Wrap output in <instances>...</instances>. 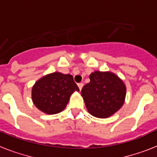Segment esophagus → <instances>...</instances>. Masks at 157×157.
Instances as JSON below:
<instances>
[{"mask_svg":"<svg viewBox=\"0 0 157 157\" xmlns=\"http://www.w3.org/2000/svg\"><path fill=\"white\" fill-rule=\"evenodd\" d=\"M77 85H78V87H79V89H80V90H82L83 85H83V83H79V84Z\"/></svg>","mask_w":157,"mask_h":157,"instance_id":"1","label":"esophagus"}]
</instances>
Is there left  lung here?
Here are the masks:
<instances>
[{
	"mask_svg": "<svg viewBox=\"0 0 157 157\" xmlns=\"http://www.w3.org/2000/svg\"><path fill=\"white\" fill-rule=\"evenodd\" d=\"M90 82L82 88L81 95L88 111L94 117L108 118L123 106L126 97L123 81L109 72L95 71Z\"/></svg>",
	"mask_w": 157,
	"mask_h": 157,
	"instance_id": "1",
	"label": "left lung"
}]
</instances>
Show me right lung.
<instances>
[{
  "instance_id": "1",
  "label": "right lung",
  "mask_w": 157,
  "mask_h": 157,
  "mask_svg": "<svg viewBox=\"0 0 157 157\" xmlns=\"http://www.w3.org/2000/svg\"><path fill=\"white\" fill-rule=\"evenodd\" d=\"M74 91H79V88L73 81V76L56 72L37 81L31 95L34 105L39 110L55 114L64 109Z\"/></svg>"
}]
</instances>
